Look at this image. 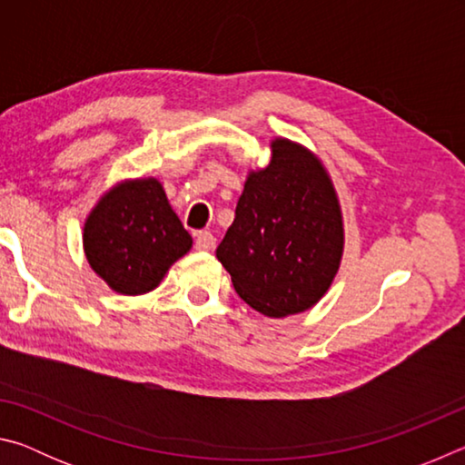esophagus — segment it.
Instances as JSON below:
<instances>
[{"label": "esophagus", "mask_w": 465, "mask_h": 465, "mask_svg": "<svg viewBox=\"0 0 465 465\" xmlns=\"http://www.w3.org/2000/svg\"><path fill=\"white\" fill-rule=\"evenodd\" d=\"M194 246H196V250H201V252H209V250H213V248H215V238H213V233H211V232H199V233H196Z\"/></svg>", "instance_id": "34e87169"}]
</instances>
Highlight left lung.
Returning a JSON list of instances; mask_svg holds the SVG:
<instances>
[{"mask_svg":"<svg viewBox=\"0 0 465 465\" xmlns=\"http://www.w3.org/2000/svg\"><path fill=\"white\" fill-rule=\"evenodd\" d=\"M271 147L269 166L248 174L217 258L250 308L282 318L324 297L341 266L344 230L318 157L289 139Z\"/></svg>","mask_w":465,"mask_h":465,"instance_id":"8db88e82","label":"left lung"}]
</instances>
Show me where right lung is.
I'll return each instance as SVG.
<instances>
[{
  "label": "right lung",
  "mask_w": 465,
  "mask_h": 465,
  "mask_svg": "<svg viewBox=\"0 0 465 465\" xmlns=\"http://www.w3.org/2000/svg\"><path fill=\"white\" fill-rule=\"evenodd\" d=\"M193 248L155 178L124 180L102 196L84 225L90 266L123 295H143Z\"/></svg>",
  "instance_id": "add662e5"
}]
</instances>
